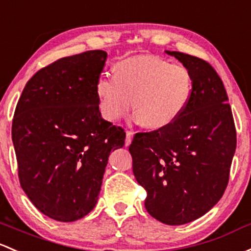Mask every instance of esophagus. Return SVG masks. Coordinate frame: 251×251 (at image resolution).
Instances as JSON below:
<instances>
[{
    "label": "esophagus",
    "instance_id": "1",
    "mask_svg": "<svg viewBox=\"0 0 251 251\" xmlns=\"http://www.w3.org/2000/svg\"><path fill=\"white\" fill-rule=\"evenodd\" d=\"M132 138H133V132H132V131H126V141H125L126 146H130L131 141H132Z\"/></svg>",
    "mask_w": 251,
    "mask_h": 251
}]
</instances>
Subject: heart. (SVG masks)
<instances>
[{"mask_svg": "<svg viewBox=\"0 0 251 251\" xmlns=\"http://www.w3.org/2000/svg\"><path fill=\"white\" fill-rule=\"evenodd\" d=\"M95 89L105 120L126 117L133 107L134 120L157 130L183 114L191 97L192 75L183 65L139 55L117 62L115 75H100Z\"/></svg>", "mask_w": 251, "mask_h": 251, "instance_id": "obj_1", "label": "heart"}]
</instances>
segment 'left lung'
<instances>
[{
	"label": "left lung",
	"instance_id": "obj_1",
	"mask_svg": "<svg viewBox=\"0 0 251 251\" xmlns=\"http://www.w3.org/2000/svg\"><path fill=\"white\" fill-rule=\"evenodd\" d=\"M166 52L191 73L190 101L172 125L134 134L128 150L136 180L147 191L148 213L166 225H183L223 197L236 151V127L214 68L192 55Z\"/></svg>",
	"mask_w": 251,
	"mask_h": 251
}]
</instances>
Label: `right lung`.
Segmentation results:
<instances>
[{
	"label": "right lung",
	"instance_id": "right-lung-1",
	"mask_svg": "<svg viewBox=\"0 0 251 251\" xmlns=\"http://www.w3.org/2000/svg\"><path fill=\"white\" fill-rule=\"evenodd\" d=\"M105 60L103 50L56 60L26 83L15 108L21 188L39 212L62 223L94 209L110 151L125 144L123 128L99 108L95 88Z\"/></svg>",
	"mask_w": 251,
	"mask_h": 251
}]
</instances>
